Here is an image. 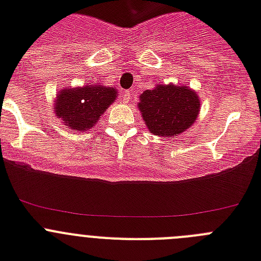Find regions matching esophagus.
<instances>
[{"label":"esophagus","instance_id":"34e87169","mask_svg":"<svg viewBox=\"0 0 261 261\" xmlns=\"http://www.w3.org/2000/svg\"><path fill=\"white\" fill-rule=\"evenodd\" d=\"M130 99H132V93H130L129 90H125V91L121 93V100H123L124 103L130 102Z\"/></svg>","mask_w":261,"mask_h":261}]
</instances>
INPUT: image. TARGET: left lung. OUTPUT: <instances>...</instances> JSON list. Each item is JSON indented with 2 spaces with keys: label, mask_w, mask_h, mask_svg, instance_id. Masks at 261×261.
<instances>
[{
  "label": "left lung",
  "mask_w": 261,
  "mask_h": 261,
  "mask_svg": "<svg viewBox=\"0 0 261 261\" xmlns=\"http://www.w3.org/2000/svg\"><path fill=\"white\" fill-rule=\"evenodd\" d=\"M138 108L151 133L170 137L183 133L197 119L200 99L187 86L156 85L140 96Z\"/></svg>",
  "instance_id": "8db88e82"
}]
</instances>
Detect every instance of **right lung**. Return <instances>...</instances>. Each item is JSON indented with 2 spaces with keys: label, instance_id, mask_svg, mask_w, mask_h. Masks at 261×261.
I'll list each match as a JSON object with an SVG mask.
<instances>
[{
  "label": "right lung",
  "instance_id": "add662e5",
  "mask_svg": "<svg viewBox=\"0 0 261 261\" xmlns=\"http://www.w3.org/2000/svg\"><path fill=\"white\" fill-rule=\"evenodd\" d=\"M116 94L115 89L102 85L62 89L56 95L55 114L71 130H89L116 100Z\"/></svg>",
  "mask_w": 261,
  "mask_h": 261
}]
</instances>
